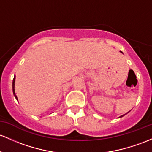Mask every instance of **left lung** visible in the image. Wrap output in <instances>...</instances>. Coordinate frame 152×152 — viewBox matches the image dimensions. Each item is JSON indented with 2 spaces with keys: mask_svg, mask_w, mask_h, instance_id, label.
<instances>
[{
  "mask_svg": "<svg viewBox=\"0 0 152 152\" xmlns=\"http://www.w3.org/2000/svg\"><path fill=\"white\" fill-rule=\"evenodd\" d=\"M127 113H126V114H127ZM126 114H125V115H126ZM121 115V117H123V116H124V115Z\"/></svg>",
  "mask_w": 152,
  "mask_h": 152,
  "instance_id": "1",
  "label": "left lung"
}]
</instances>
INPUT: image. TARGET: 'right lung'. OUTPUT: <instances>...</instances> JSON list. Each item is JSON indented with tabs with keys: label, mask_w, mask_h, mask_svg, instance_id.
<instances>
[{
	"label": "right lung",
	"mask_w": 152,
	"mask_h": 152,
	"mask_svg": "<svg viewBox=\"0 0 152 152\" xmlns=\"http://www.w3.org/2000/svg\"><path fill=\"white\" fill-rule=\"evenodd\" d=\"M15 76H14V79H13V84H12V86H13V93H14V96L15 97H16V99H17V96H16V94H15V90H14V84H15ZM18 100V99H17Z\"/></svg>",
	"instance_id": "right-lung-1"
}]
</instances>
